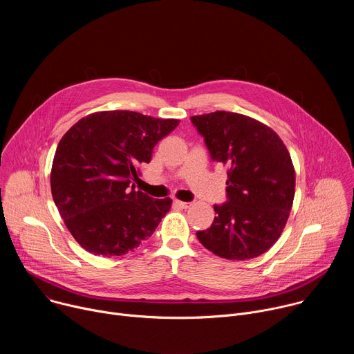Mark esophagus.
<instances>
[{"label":"esophagus","mask_w":354,"mask_h":354,"mask_svg":"<svg viewBox=\"0 0 354 354\" xmlns=\"http://www.w3.org/2000/svg\"><path fill=\"white\" fill-rule=\"evenodd\" d=\"M174 203L176 206H179L180 209H189L192 206V203H187V201H180V200H174Z\"/></svg>","instance_id":"obj_1"}]
</instances>
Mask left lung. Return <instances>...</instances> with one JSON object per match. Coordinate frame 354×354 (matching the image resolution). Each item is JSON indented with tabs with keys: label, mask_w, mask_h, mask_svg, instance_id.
<instances>
[{
	"label": "left lung",
	"mask_w": 354,
	"mask_h": 354,
	"mask_svg": "<svg viewBox=\"0 0 354 354\" xmlns=\"http://www.w3.org/2000/svg\"><path fill=\"white\" fill-rule=\"evenodd\" d=\"M210 156L227 167V197L200 243L230 261L254 259L280 238L292 207L295 171L283 140L262 122L217 111L192 116Z\"/></svg>",
	"instance_id": "obj_1"
}]
</instances>
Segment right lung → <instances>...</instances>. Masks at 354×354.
Returning <instances> with one entry per match:
<instances>
[{
    "mask_svg": "<svg viewBox=\"0 0 354 354\" xmlns=\"http://www.w3.org/2000/svg\"><path fill=\"white\" fill-rule=\"evenodd\" d=\"M178 124V119L104 111L80 119L62 137L50 186L67 230L89 254H129L169 212V197L153 198L130 183Z\"/></svg>",
    "mask_w": 354,
    "mask_h": 354,
    "instance_id": "add662e5",
    "label": "right lung"
}]
</instances>
